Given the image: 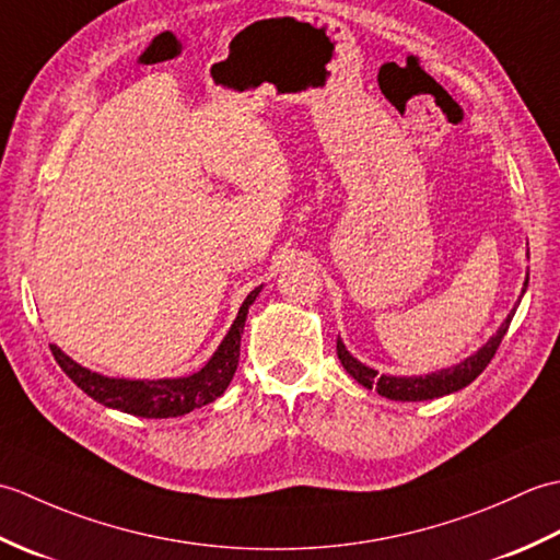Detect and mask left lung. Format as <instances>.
<instances>
[{"mask_svg":"<svg viewBox=\"0 0 560 560\" xmlns=\"http://www.w3.org/2000/svg\"><path fill=\"white\" fill-rule=\"evenodd\" d=\"M529 281V277H527ZM525 281V287H527ZM525 293V289H522ZM515 311L508 315L505 323L501 325V329L495 331L491 337V341L481 347L477 353L469 355L467 361H462L455 368H445V371H438L431 375H419V377H392V375H377L373 368H368L363 363H359L353 359V355L343 349L341 339H337V355L343 365V371H347L355 383L368 387V389H377V395H383L387 399H395V401H423V399H435V397H443L450 395V392H457L462 387H467L469 383H474L481 373L483 368L491 363V359L495 355L498 347H501V341L505 337V331L510 327V319H513Z\"/></svg>","mask_w":560,"mask_h":560,"instance_id":"1","label":"left lung"}]
</instances>
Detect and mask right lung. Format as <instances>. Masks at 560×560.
Instances as JSON below:
<instances>
[{"instance_id":"right-lung-1","label":"right lung","mask_w":560,"mask_h":560,"mask_svg":"<svg viewBox=\"0 0 560 560\" xmlns=\"http://www.w3.org/2000/svg\"><path fill=\"white\" fill-rule=\"evenodd\" d=\"M259 289L247 295L241 313L229 335L221 341L211 361L199 373L177 380H117L91 373L59 351L55 343L50 347L55 361L69 375L71 383L81 387L91 399L101 401L103 407L120 409L125 413L141 416V419H171V416H185L192 409L221 397L235 375L237 359H241V335L245 327L247 307L257 299Z\"/></svg>"}]
</instances>
